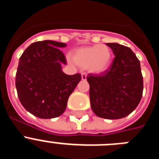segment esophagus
Wrapping results in <instances>:
<instances>
[{
	"label": "esophagus",
	"mask_w": 159,
	"mask_h": 159,
	"mask_svg": "<svg viewBox=\"0 0 159 159\" xmlns=\"http://www.w3.org/2000/svg\"><path fill=\"white\" fill-rule=\"evenodd\" d=\"M81 76H82L83 80H86V79H87V74H86V73L83 72L82 74H81Z\"/></svg>",
	"instance_id": "esophagus-1"
}]
</instances>
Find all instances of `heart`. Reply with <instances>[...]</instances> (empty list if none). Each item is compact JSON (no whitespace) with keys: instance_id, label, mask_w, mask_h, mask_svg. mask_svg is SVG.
I'll use <instances>...</instances> for the list:
<instances>
[{"instance_id":"obj_1","label":"heart","mask_w":159,"mask_h":159,"mask_svg":"<svg viewBox=\"0 0 159 159\" xmlns=\"http://www.w3.org/2000/svg\"><path fill=\"white\" fill-rule=\"evenodd\" d=\"M112 51L107 45L95 44L76 49L73 53V61L79 67L88 68L92 73H102L110 66Z\"/></svg>"}]
</instances>
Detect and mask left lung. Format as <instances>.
I'll return each instance as SVG.
<instances>
[{"mask_svg":"<svg viewBox=\"0 0 159 159\" xmlns=\"http://www.w3.org/2000/svg\"><path fill=\"white\" fill-rule=\"evenodd\" d=\"M115 58L100 75L88 74L89 96L97 116L119 119L130 115L143 96V79L140 62L131 49L117 43H107Z\"/></svg>","mask_w":159,"mask_h":159,"instance_id":"obj_1","label":"left lung"}]
</instances>
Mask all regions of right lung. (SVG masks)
I'll return each instance as SVG.
<instances>
[{"label": "right lung", "instance_id": "1", "mask_svg": "<svg viewBox=\"0 0 159 159\" xmlns=\"http://www.w3.org/2000/svg\"><path fill=\"white\" fill-rule=\"evenodd\" d=\"M66 44L53 40L32 43L19 60L16 74L18 98L25 110L40 119L61 116L67 99L81 80V75H66L64 53Z\"/></svg>", "mask_w": 159, "mask_h": 159}]
</instances>
